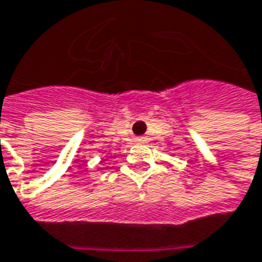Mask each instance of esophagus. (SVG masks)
Here are the masks:
<instances>
[{"mask_svg":"<svg viewBox=\"0 0 262 262\" xmlns=\"http://www.w3.org/2000/svg\"><path fill=\"white\" fill-rule=\"evenodd\" d=\"M140 141H143V138H140Z\"/></svg>","mask_w":262,"mask_h":262,"instance_id":"34e87169","label":"esophagus"}]
</instances>
